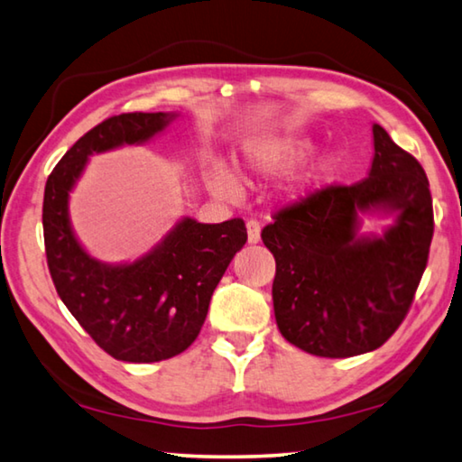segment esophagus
<instances>
[{"mask_svg": "<svg viewBox=\"0 0 462 462\" xmlns=\"http://www.w3.org/2000/svg\"><path fill=\"white\" fill-rule=\"evenodd\" d=\"M246 230H248V242L250 245H256L261 240V224L256 220H248L246 222Z\"/></svg>", "mask_w": 462, "mask_h": 462, "instance_id": "1", "label": "esophagus"}]
</instances>
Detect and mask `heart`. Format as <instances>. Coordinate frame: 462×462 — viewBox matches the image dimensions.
<instances>
[{"instance_id":"1","label":"heart","mask_w":462,"mask_h":462,"mask_svg":"<svg viewBox=\"0 0 462 462\" xmlns=\"http://www.w3.org/2000/svg\"><path fill=\"white\" fill-rule=\"evenodd\" d=\"M314 144L306 138H273L263 140V143L250 144L245 156V165L248 169L259 171L264 175H283L289 171L301 165L308 159ZM340 167L338 154H324L316 165H311L306 173L300 177L301 187H316L330 179ZM209 183L216 191L220 193H234L236 191V177H234L228 169L214 167L209 171Z\"/></svg>"}]
</instances>
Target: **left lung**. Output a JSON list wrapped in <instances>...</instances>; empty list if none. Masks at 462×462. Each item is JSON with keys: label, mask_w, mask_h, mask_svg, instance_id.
Instances as JSON below:
<instances>
[{"label": "left lung", "mask_w": 462, "mask_h": 462, "mask_svg": "<svg viewBox=\"0 0 462 462\" xmlns=\"http://www.w3.org/2000/svg\"><path fill=\"white\" fill-rule=\"evenodd\" d=\"M369 177L328 185L281 208L261 238L275 256L273 308L287 342L346 358L379 348L416 297L434 234L430 183L416 156L373 126ZM387 207L398 222L383 239L356 238V212Z\"/></svg>", "instance_id": "8db88e82"}]
</instances>
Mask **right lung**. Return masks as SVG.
Wrapping results in <instances>:
<instances>
[{
    "mask_svg": "<svg viewBox=\"0 0 462 462\" xmlns=\"http://www.w3.org/2000/svg\"><path fill=\"white\" fill-rule=\"evenodd\" d=\"M173 118L162 112L112 116L77 140L46 179L42 228L54 289L116 361L159 363L189 348L206 322L214 289L246 242L240 217L222 224L185 217L152 253L118 267L91 259L77 242L67 201L88 156L144 143Z\"/></svg>",
    "mask_w": 462,
    "mask_h": 462,
    "instance_id": "obj_1",
    "label": "right lung"
}]
</instances>
